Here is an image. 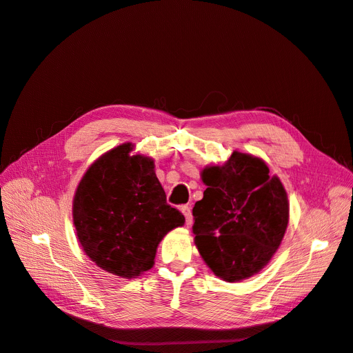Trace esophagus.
<instances>
[{"instance_id": "obj_1", "label": "esophagus", "mask_w": 353, "mask_h": 353, "mask_svg": "<svg viewBox=\"0 0 353 353\" xmlns=\"http://www.w3.org/2000/svg\"><path fill=\"white\" fill-rule=\"evenodd\" d=\"M181 212H183V213H184L187 227H190V225H191V223H193V215H191V209H190L188 206H183V208H181Z\"/></svg>"}]
</instances>
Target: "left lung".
Segmentation results:
<instances>
[{
	"label": "left lung",
	"instance_id": "8db88e82",
	"mask_svg": "<svg viewBox=\"0 0 353 353\" xmlns=\"http://www.w3.org/2000/svg\"><path fill=\"white\" fill-rule=\"evenodd\" d=\"M208 188L193 208L196 248L221 280L237 283L265 268L288 225L280 178L261 157L232 152L223 165L200 172Z\"/></svg>",
	"mask_w": 353,
	"mask_h": 353
}]
</instances>
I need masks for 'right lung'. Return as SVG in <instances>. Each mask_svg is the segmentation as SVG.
Wrapping results in <instances>:
<instances>
[{
  "label": "right lung",
  "instance_id": "add662e5",
  "mask_svg": "<svg viewBox=\"0 0 353 353\" xmlns=\"http://www.w3.org/2000/svg\"><path fill=\"white\" fill-rule=\"evenodd\" d=\"M125 143L101 154L83 174L72 216L85 254L105 272L135 279L153 268L157 245L183 227V213L166 203L154 160Z\"/></svg>",
  "mask_w": 353,
  "mask_h": 353
}]
</instances>
